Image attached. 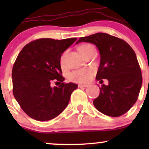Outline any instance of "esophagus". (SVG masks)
<instances>
[{"instance_id": "obj_1", "label": "esophagus", "mask_w": 149, "mask_h": 149, "mask_svg": "<svg viewBox=\"0 0 149 149\" xmlns=\"http://www.w3.org/2000/svg\"><path fill=\"white\" fill-rule=\"evenodd\" d=\"M88 87V85H78V88H87Z\"/></svg>"}]
</instances>
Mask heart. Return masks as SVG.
Here are the masks:
<instances>
[{
    "label": "heart",
    "mask_w": 149,
    "mask_h": 149,
    "mask_svg": "<svg viewBox=\"0 0 149 149\" xmlns=\"http://www.w3.org/2000/svg\"><path fill=\"white\" fill-rule=\"evenodd\" d=\"M94 47L91 44H84L80 47V51L83 55H85V53L90 49L91 47ZM66 52H64L61 54L60 59H59V63H60L61 66L62 68L65 67L66 66ZM94 73V69L92 68H88V69H80L78 70H75L69 73V79L71 81L76 82V83H88L90 78H92V74Z\"/></svg>",
    "instance_id": "obj_1"
}]
</instances>
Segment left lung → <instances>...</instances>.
<instances>
[{"mask_svg": "<svg viewBox=\"0 0 149 149\" xmlns=\"http://www.w3.org/2000/svg\"><path fill=\"white\" fill-rule=\"evenodd\" d=\"M95 44L100 50V64L96 79L102 85L94 106L102 113L119 117L130 109L137 100L142 85V75L134 51L123 39L104 33L81 37L76 42Z\"/></svg>", "mask_w": 149, "mask_h": 149, "instance_id": "left-lung-1", "label": "left lung"}]
</instances>
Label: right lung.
I'll list each match as a JSON object with an SVG mask.
<instances>
[{"instance_id":"1","label":"right lung","mask_w":149,"mask_h":149,"mask_svg":"<svg viewBox=\"0 0 149 149\" xmlns=\"http://www.w3.org/2000/svg\"><path fill=\"white\" fill-rule=\"evenodd\" d=\"M76 40V38L37 39L26 44L18 54L12 71L13 95L31 118L49 120L67 107L71 93L78 85L63 82L59 59ZM52 81L61 85L52 88Z\"/></svg>"}]
</instances>
